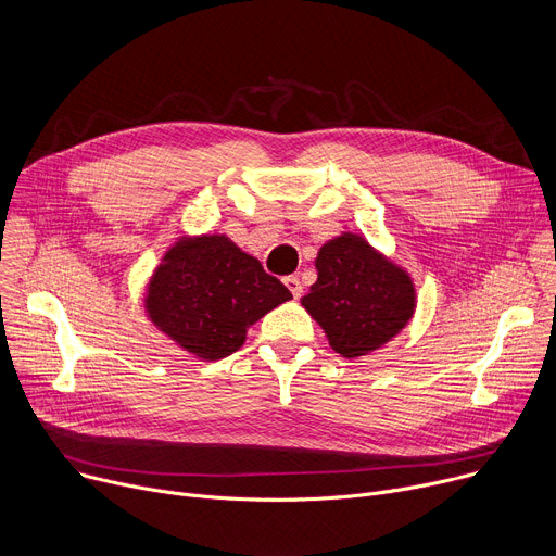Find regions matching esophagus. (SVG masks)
<instances>
[{
  "label": "esophagus",
  "instance_id": "obj_1",
  "mask_svg": "<svg viewBox=\"0 0 556 556\" xmlns=\"http://www.w3.org/2000/svg\"><path fill=\"white\" fill-rule=\"evenodd\" d=\"M283 283H286V288L292 292V296H294V299H299V296L303 294V286H301L299 277L290 275V277H286V279H283Z\"/></svg>",
  "mask_w": 556,
  "mask_h": 556
}]
</instances>
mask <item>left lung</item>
Here are the masks:
<instances>
[{
    "label": "left lung",
    "instance_id": "left-lung-1",
    "mask_svg": "<svg viewBox=\"0 0 556 556\" xmlns=\"http://www.w3.org/2000/svg\"><path fill=\"white\" fill-rule=\"evenodd\" d=\"M319 279L301 299L334 352L358 358L378 350L412 319L416 292L409 275L378 255L363 237L345 232L316 257Z\"/></svg>",
    "mask_w": 556,
    "mask_h": 556
}]
</instances>
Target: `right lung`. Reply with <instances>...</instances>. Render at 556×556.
Returning a JSON list of instances; mask_svg holds the SVG:
<instances>
[{
  "label": "right lung",
  "instance_id": "1",
  "mask_svg": "<svg viewBox=\"0 0 556 556\" xmlns=\"http://www.w3.org/2000/svg\"><path fill=\"white\" fill-rule=\"evenodd\" d=\"M292 299L290 290L224 235L178 242L147 290L151 321L187 352L217 361L240 350L247 328Z\"/></svg>",
  "mask_w": 556,
  "mask_h": 556
}]
</instances>
